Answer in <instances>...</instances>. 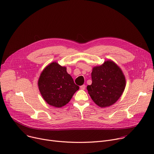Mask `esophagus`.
<instances>
[{
	"instance_id": "1",
	"label": "esophagus",
	"mask_w": 154,
	"mask_h": 154,
	"mask_svg": "<svg viewBox=\"0 0 154 154\" xmlns=\"http://www.w3.org/2000/svg\"><path fill=\"white\" fill-rule=\"evenodd\" d=\"M85 88H86V86H85V85H82V86H80V89H82V90H85Z\"/></svg>"
}]
</instances>
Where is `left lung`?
<instances>
[{
  "label": "left lung",
  "instance_id": "1",
  "mask_svg": "<svg viewBox=\"0 0 154 154\" xmlns=\"http://www.w3.org/2000/svg\"><path fill=\"white\" fill-rule=\"evenodd\" d=\"M92 84L87 86L92 100L100 107L115 103L122 95L126 86L125 77L120 68L112 61H105L94 67Z\"/></svg>",
  "mask_w": 154,
  "mask_h": 154
}]
</instances>
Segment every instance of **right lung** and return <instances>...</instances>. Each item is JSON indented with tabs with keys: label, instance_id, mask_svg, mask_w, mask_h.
I'll return each instance as SVG.
<instances>
[{
	"label": "right lung",
	"instance_id": "1",
	"mask_svg": "<svg viewBox=\"0 0 154 154\" xmlns=\"http://www.w3.org/2000/svg\"><path fill=\"white\" fill-rule=\"evenodd\" d=\"M39 91L45 101L53 107L60 108L68 103L79 89L66 72V68L57 62L47 66L38 80Z\"/></svg>",
	"mask_w": 154,
	"mask_h": 154
}]
</instances>
